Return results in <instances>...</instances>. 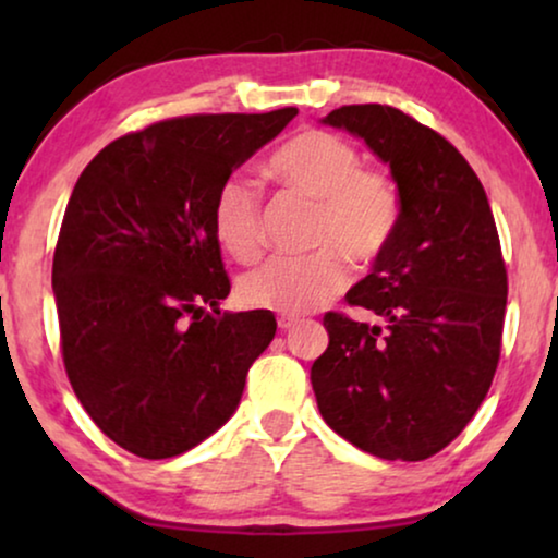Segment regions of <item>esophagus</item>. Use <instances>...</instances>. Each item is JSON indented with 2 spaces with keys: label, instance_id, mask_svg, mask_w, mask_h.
Here are the masks:
<instances>
[{
  "label": "esophagus",
  "instance_id": "1",
  "mask_svg": "<svg viewBox=\"0 0 558 558\" xmlns=\"http://www.w3.org/2000/svg\"><path fill=\"white\" fill-rule=\"evenodd\" d=\"M300 325H302V319H296V317H279V330H284V332L294 330V327H300Z\"/></svg>",
  "mask_w": 558,
  "mask_h": 558
}]
</instances>
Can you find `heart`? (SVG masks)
Segmentation results:
<instances>
[{"mask_svg": "<svg viewBox=\"0 0 558 558\" xmlns=\"http://www.w3.org/2000/svg\"><path fill=\"white\" fill-rule=\"evenodd\" d=\"M281 187L317 201L312 251L300 258H271L239 284L243 304L281 315H307L348 284V259L368 264L384 254L399 220L391 178L365 170L353 144L323 129H304L266 162ZM213 233L235 262H256L264 251L262 193L256 182L231 174L213 201Z\"/></svg>", "mask_w": 558, "mask_h": 558, "instance_id": "b5f03b06", "label": "heart"}]
</instances>
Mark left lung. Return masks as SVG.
I'll return each mask as SVG.
<instances>
[{"label": "left lung", "instance_id": "left-lung-1", "mask_svg": "<svg viewBox=\"0 0 558 558\" xmlns=\"http://www.w3.org/2000/svg\"><path fill=\"white\" fill-rule=\"evenodd\" d=\"M323 124L388 165L399 220L348 292L380 325L325 315L330 345L310 373L317 409L363 452L426 460L468 426L498 368L508 277L490 203L468 159L399 109L342 106Z\"/></svg>", "mask_w": 558, "mask_h": 558}]
</instances>
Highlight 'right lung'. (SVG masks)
<instances>
[{
    "instance_id": "add662e5",
    "label": "right lung",
    "mask_w": 558,
    "mask_h": 558,
    "mask_svg": "<svg viewBox=\"0 0 558 558\" xmlns=\"http://www.w3.org/2000/svg\"><path fill=\"white\" fill-rule=\"evenodd\" d=\"M296 109L159 121L111 142L75 182L52 258L63 363L106 437L144 460L201 445L239 409L269 310L220 315V182ZM211 312H207V307Z\"/></svg>"
}]
</instances>
